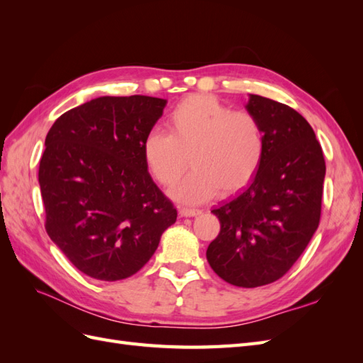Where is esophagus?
Listing matches in <instances>:
<instances>
[{
    "mask_svg": "<svg viewBox=\"0 0 363 363\" xmlns=\"http://www.w3.org/2000/svg\"><path fill=\"white\" fill-rule=\"evenodd\" d=\"M180 216H184V218H191V216H196L200 215L201 211H199V208H188V207H182L179 211Z\"/></svg>",
    "mask_w": 363,
    "mask_h": 363,
    "instance_id": "obj_1",
    "label": "esophagus"
}]
</instances>
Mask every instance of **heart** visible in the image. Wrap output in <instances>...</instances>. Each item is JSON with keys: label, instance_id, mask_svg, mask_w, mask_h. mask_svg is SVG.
Returning a JSON list of instances; mask_svg holds the SVG:
<instances>
[{"label": "heart", "instance_id": "obj_1", "mask_svg": "<svg viewBox=\"0 0 363 363\" xmlns=\"http://www.w3.org/2000/svg\"><path fill=\"white\" fill-rule=\"evenodd\" d=\"M169 133L152 130L142 152L155 179L171 186L186 164L189 174L171 191L174 200L199 204L221 191L228 195L247 186L265 155V133L248 112H233L212 95L186 96L168 119Z\"/></svg>", "mask_w": 363, "mask_h": 363}]
</instances>
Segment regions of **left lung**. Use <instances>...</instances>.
I'll return each mask as SVG.
<instances>
[{
  "label": "left lung",
  "mask_w": 363,
  "mask_h": 363,
  "mask_svg": "<svg viewBox=\"0 0 363 363\" xmlns=\"http://www.w3.org/2000/svg\"><path fill=\"white\" fill-rule=\"evenodd\" d=\"M247 112L265 133V155L247 188L215 207L221 232L207 247L208 265L239 288L279 280L320 224L325 162L311 124L292 107L250 94Z\"/></svg>",
  "instance_id": "8db88e82"
}]
</instances>
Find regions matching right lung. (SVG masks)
Wrapping results in <instances>:
<instances>
[{
  "instance_id": "right-lung-1",
  "label": "right lung",
  "mask_w": 363,
  "mask_h": 363,
  "mask_svg": "<svg viewBox=\"0 0 363 363\" xmlns=\"http://www.w3.org/2000/svg\"><path fill=\"white\" fill-rule=\"evenodd\" d=\"M167 103L145 95L100 96L63 113L48 131L39 164L45 228L86 276H133L177 219L142 152Z\"/></svg>"
}]
</instances>
